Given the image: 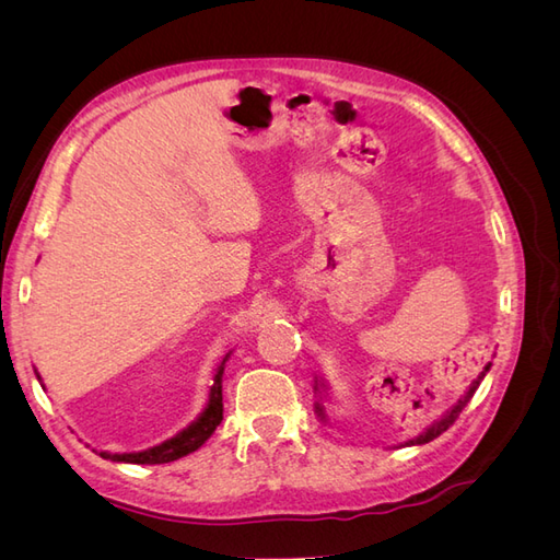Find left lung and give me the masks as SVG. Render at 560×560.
Returning a JSON list of instances; mask_svg holds the SVG:
<instances>
[{"mask_svg": "<svg viewBox=\"0 0 560 560\" xmlns=\"http://www.w3.org/2000/svg\"><path fill=\"white\" fill-rule=\"evenodd\" d=\"M488 369H490V364H488V366L481 371L479 378L469 385V389H467V393H465V397L457 399V404L453 406V409H451V411H446V416H444L442 420H436L432 428H428V430L422 432L420 436L411 439V442H406V444H409V446H416V444H428V442H432V439H436L439 434H444V432H446V430L453 425V422L457 420V416L463 413V409H465V406L469 404V399L474 397V393H477V387H479V383L483 381V376H486V371H488ZM317 411H319V416H322V409H319V406H317Z\"/></svg>", "mask_w": 560, "mask_h": 560, "instance_id": "obj_1", "label": "left lung"}]
</instances>
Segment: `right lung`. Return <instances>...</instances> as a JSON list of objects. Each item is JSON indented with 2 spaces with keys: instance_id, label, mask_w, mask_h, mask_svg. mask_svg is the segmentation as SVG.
Returning a JSON list of instances; mask_svg holds the SVG:
<instances>
[{
  "instance_id": "1",
  "label": "right lung",
  "mask_w": 560,
  "mask_h": 560,
  "mask_svg": "<svg viewBox=\"0 0 560 560\" xmlns=\"http://www.w3.org/2000/svg\"><path fill=\"white\" fill-rule=\"evenodd\" d=\"M229 360V354L224 358V362ZM224 362L219 366L212 389H210V401L206 406V411L198 416V420H194L189 428L182 430L179 434H175L167 442L147 448L140 453H100L107 460L114 463H132V465H163V463H173L177 457H184L194 453L196 448H200L202 444L208 442L210 434L217 430L219 422H222V413H224V404H222V374H224ZM39 378V376H37Z\"/></svg>"
}]
</instances>
